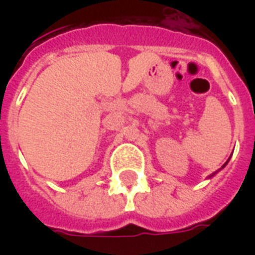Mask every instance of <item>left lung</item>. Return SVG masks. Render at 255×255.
<instances>
[{"instance_id": "obj_1", "label": "left lung", "mask_w": 255, "mask_h": 255, "mask_svg": "<svg viewBox=\"0 0 255 255\" xmlns=\"http://www.w3.org/2000/svg\"><path fill=\"white\" fill-rule=\"evenodd\" d=\"M228 161H230V158H228ZM228 161H227V162H225L224 165H223V166H221V168H220L219 171H221V169H223V168H224V166H225V165H227V164H228ZM219 171H216V172H213V173H212V175H210V177H213V176H214V175H216V173H217V172H219Z\"/></svg>"}]
</instances>
